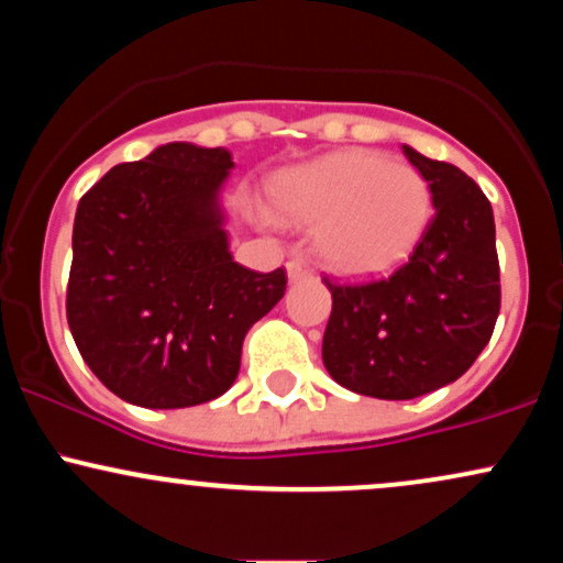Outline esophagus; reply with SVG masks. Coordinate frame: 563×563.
Returning <instances> with one entry per match:
<instances>
[{
    "label": "esophagus",
    "mask_w": 563,
    "mask_h": 563,
    "mask_svg": "<svg viewBox=\"0 0 563 563\" xmlns=\"http://www.w3.org/2000/svg\"><path fill=\"white\" fill-rule=\"evenodd\" d=\"M286 273H288V280L296 283V280H303V277L312 275V269H309L307 264H303L301 260H290V262L286 264Z\"/></svg>",
    "instance_id": "1"
}]
</instances>
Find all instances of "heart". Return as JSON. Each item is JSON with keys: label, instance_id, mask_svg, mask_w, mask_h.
Here are the masks:
<instances>
[{"label": "heart", "instance_id": "b5f03b06", "mask_svg": "<svg viewBox=\"0 0 563 563\" xmlns=\"http://www.w3.org/2000/svg\"><path fill=\"white\" fill-rule=\"evenodd\" d=\"M269 206L283 222L312 224L314 256L344 277L397 267L434 211L421 172L365 147L280 169L269 183Z\"/></svg>", "mask_w": 563, "mask_h": 563}]
</instances>
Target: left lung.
I'll list each match as a JSON object with an SVG mask.
<instances>
[{
    "instance_id": "1",
    "label": "left lung",
    "mask_w": 563,
    "mask_h": 563,
    "mask_svg": "<svg viewBox=\"0 0 563 563\" xmlns=\"http://www.w3.org/2000/svg\"><path fill=\"white\" fill-rule=\"evenodd\" d=\"M431 187L434 217L407 264L384 280L339 286L322 335L335 384L376 399H416L452 384L487 346L500 312L493 206L457 166L402 145Z\"/></svg>"
}]
</instances>
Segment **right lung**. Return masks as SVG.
I'll return each mask as SVG.
<instances>
[{
  "label": "right lung",
  "mask_w": 563,
  "mask_h": 563,
  "mask_svg": "<svg viewBox=\"0 0 563 563\" xmlns=\"http://www.w3.org/2000/svg\"><path fill=\"white\" fill-rule=\"evenodd\" d=\"M228 147L166 142L113 166L79 200L66 314L89 371L115 397L177 410L222 397L245 333L286 294V273L232 260Z\"/></svg>",
  "instance_id": "obj_1"
}]
</instances>
